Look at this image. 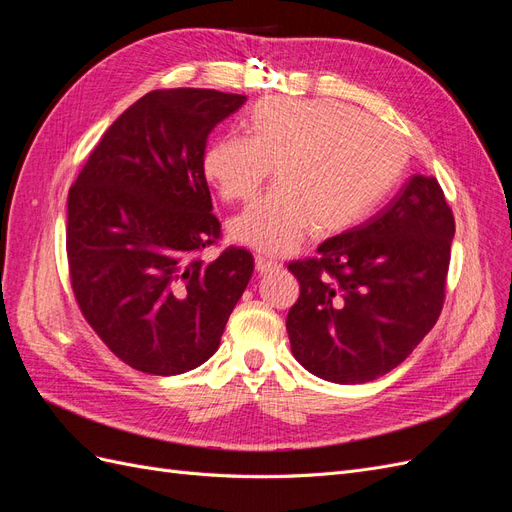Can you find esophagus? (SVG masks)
Wrapping results in <instances>:
<instances>
[{
    "mask_svg": "<svg viewBox=\"0 0 512 512\" xmlns=\"http://www.w3.org/2000/svg\"><path fill=\"white\" fill-rule=\"evenodd\" d=\"M254 262H256V271L258 273H269V271H277V269L282 267L277 260H273L269 256H260V254L254 258Z\"/></svg>",
    "mask_w": 512,
    "mask_h": 512,
    "instance_id": "34e87169",
    "label": "esophagus"
}]
</instances>
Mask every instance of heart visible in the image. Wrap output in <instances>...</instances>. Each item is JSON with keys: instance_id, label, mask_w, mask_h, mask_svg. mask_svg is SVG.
<instances>
[{"instance_id": "b5f03b06", "label": "heart", "mask_w": 512, "mask_h": 512, "mask_svg": "<svg viewBox=\"0 0 512 512\" xmlns=\"http://www.w3.org/2000/svg\"><path fill=\"white\" fill-rule=\"evenodd\" d=\"M245 132L213 141L203 173L224 203H247L273 168L275 188L228 224L232 239L269 256L297 250L314 228L335 235L363 222L408 162L393 128L333 100L265 98Z\"/></svg>"}]
</instances>
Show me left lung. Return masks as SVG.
<instances>
[{
    "mask_svg": "<svg viewBox=\"0 0 512 512\" xmlns=\"http://www.w3.org/2000/svg\"><path fill=\"white\" fill-rule=\"evenodd\" d=\"M453 237L438 179L414 175L374 218L290 262L301 288L286 318L294 359L337 384L404 363L440 318Z\"/></svg>",
    "mask_w": 512,
    "mask_h": 512,
    "instance_id": "obj_1",
    "label": "left lung"
}]
</instances>
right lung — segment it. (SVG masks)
Segmentation results:
<instances>
[{"mask_svg": "<svg viewBox=\"0 0 512 512\" xmlns=\"http://www.w3.org/2000/svg\"><path fill=\"white\" fill-rule=\"evenodd\" d=\"M215 89H156L123 111L68 192L66 252L76 305L119 361L175 376L218 350L254 273L222 239L203 156L211 130L245 104Z\"/></svg>", "mask_w": 512, "mask_h": 512, "instance_id": "add662e5", "label": "right lung"}]
</instances>
